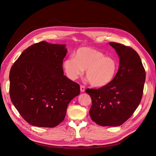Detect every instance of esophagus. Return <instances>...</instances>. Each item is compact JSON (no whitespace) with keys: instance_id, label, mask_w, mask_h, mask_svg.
I'll use <instances>...</instances> for the list:
<instances>
[{"instance_id":"esophagus-1","label":"esophagus","mask_w":156,"mask_h":156,"mask_svg":"<svg viewBox=\"0 0 156 156\" xmlns=\"http://www.w3.org/2000/svg\"><path fill=\"white\" fill-rule=\"evenodd\" d=\"M80 90H81V92H83L85 91V87H84V86L83 85H81V87H80Z\"/></svg>"}]
</instances>
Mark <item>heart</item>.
Instances as JSON below:
<instances>
[{
  "instance_id": "heart-1",
  "label": "heart",
  "mask_w": 156,
  "mask_h": 156,
  "mask_svg": "<svg viewBox=\"0 0 156 156\" xmlns=\"http://www.w3.org/2000/svg\"><path fill=\"white\" fill-rule=\"evenodd\" d=\"M63 66L69 79H76L86 69V77L91 85L102 87L114 79L119 63L114 57L105 56L100 51L81 48L75 52L74 57L66 59Z\"/></svg>"
}]
</instances>
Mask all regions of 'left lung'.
Here are the masks:
<instances>
[{"instance_id": "1", "label": "left lung", "mask_w": 156, "mask_h": 156, "mask_svg": "<svg viewBox=\"0 0 156 156\" xmlns=\"http://www.w3.org/2000/svg\"><path fill=\"white\" fill-rule=\"evenodd\" d=\"M119 56V68L112 81L98 89L88 88L92 99L89 114L101 126H119L138 107L143 93L146 72L136 52L130 47L109 42Z\"/></svg>"}]
</instances>
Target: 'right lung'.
Returning <instances> with one entry per match:
<instances>
[{
    "mask_svg": "<svg viewBox=\"0 0 156 156\" xmlns=\"http://www.w3.org/2000/svg\"><path fill=\"white\" fill-rule=\"evenodd\" d=\"M66 45L42 41L23 52L10 72V95L21 116L32 126L53 127L62 122L80 86L64 75Z\"/></svg>",
    "mask_w": 156,
    "mask_h": 156,
    "instance_id": "right-lung-1",
    "label": "right lung"
}]
</instances>
